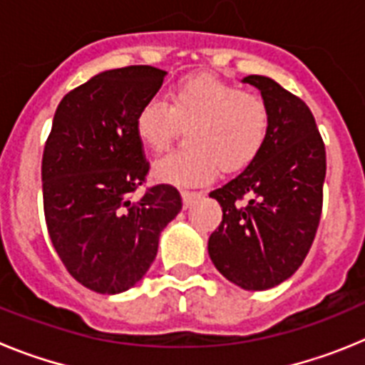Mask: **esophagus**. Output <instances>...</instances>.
I'll list each match as a JSON object with an SVG mask.
<instances>
[{"label": "esophagus", "instance_id": "1", "mask_svg": "<svg viewBox=\"0 0 365 365\" xmlns=\"http://www.w3.org/2000/svg\"><path fill=\"white\" fill-rule=\"evenodd\" d=\"M201 192H182V205H185V208H190L197 199H201Z\"/></svg>", "mask_w": 365, "mask_h": 365}]
</instances>
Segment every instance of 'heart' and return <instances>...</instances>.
I'll use <instances>...</instances> for the list:
<instances>
[{"label": "heart", "mask_w": 365, "mask_h": 365, "mask_svg": "<svg viewBox=\"0 0 365 365\" xmlns=\"http://www.w3.org/2000/svg\"><path fill=\"white\" fill-rule=\"evenodd\" d=\"M269 108L257 93L195 74L172 89L168 104L153 100L137 115L138 140L153 153L172 143L179 128L188 150L166 155L153 166V175L173 186H197L217 173L240 172L259 155L269 133Z\"/></svg>", "instance_id": "1"}]
</instances>
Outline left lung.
I'll return each mask as SVG.
<instances>
[{
    "label": "left lung",
    "instance_id": "left-lung-1",
    "mask_svg": "<svg viewBox=\"0 0 365 365\" xmlns=\"http://www.w3.org/2000/svg\"><path fill=\"white\" fill-rule=\"evenodd\" d=\"M259 89L270 122L259 155L210 197L222 221L208 240L215 269L245 291H267L298 270L320 222L325 146L307 104L269 76ZM247 197V202L242 199Z\"/></svg>",
    "mask_w": 365,
    "mask_h": 365
}]
</instances>
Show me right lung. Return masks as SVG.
<instances>
[{
	"label": "right lung",
	"mask_w": 365,
	"mask_h": 365,
	"mask_svg": "<svg viewBox=\"0 0 365 365\" xmlns=\"http://www.w3.org/2000/svg\"><path fill=\"white\" fill-rule=\"evenodd\" d=\"M166 74L150 66L95 74L63 96L45 143L51 241L71 276L100 294H118L144 278L160 232L182 208L170 185L131 199L150 170L135 120Z\"/></svg>",
	"instance_id": "add662e5"
}]
</instances>
